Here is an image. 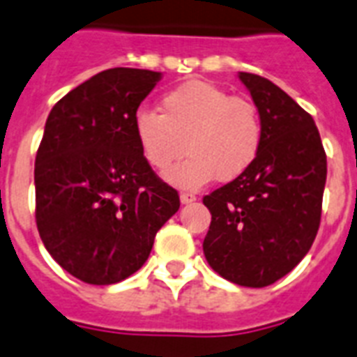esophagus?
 I'll return each instance as SVG.
<instances>
[{
  "mask_svg": "<svg viewBox=\"0 0 357 357\" xmlns=\"http://www.w3.org/2000/svg\"><path fill=\"white\" fill-rule=\"evenodd\" d=\"M179 200H181V204H192V202H196V196L192 192H181Z\"/></svg>",
  "mask_w": 357,
  "mask_h": 357,
  "instance_id": "esophagus-1",
  "label": "esophagus"
}]
</instances>
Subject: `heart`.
I'll list each match as a JSON object with an SVG mask.
<instances>
[{"mask_svg":"<svg viewBox=\"0 0 357 357\" xmlns=\"http://www.w3.org/2000/svg\"><path fill=\"white\" fill-rule=\"evenodd\" d=\"M159 111L133 114L135 140L155 172L168 170L183 150L189 153L167 174L179 189H200L215 178L234 181L259 157L265 128L257 105L246 98L195 79L168 91Z\"/></svg>","mask_w":357,"mask_h":357,"instance_id":"obj_1","label":"heart"}]
</instances>
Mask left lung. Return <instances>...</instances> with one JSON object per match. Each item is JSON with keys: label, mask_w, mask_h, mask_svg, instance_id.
<instances>
[{"label": "left lung", "mask_w": 357, "mask_h": 357, "mask_svg": "<svg viewBox=\"0 0 357 357\" xmlns=\"http://www.w3.org/2000/svg\"><path fill=\"white\" fill-rule=\"evenodd\" d=\"M265 128L257 161L204 206L211 226L204 254L243 287H266L293 271L315 241L326 185V153L310 113L261 75L238 72Z\"/></svg>", "instance_id": "obj_1"}]
</instances>
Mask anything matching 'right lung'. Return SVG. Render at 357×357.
<instances>
[{"label":"right lung","mask_w":357,"mask_h":357,"mask_svg":"<svg viewBox=\"0 0 357 357\" xmlns=\"http://www.w3.org/2000/svg\"><path fill=\"white\" fill-rule=\"evenodd\" d=\"M161 72L111 68L53 105L35 159L36 228L53 259L92 285L144 265L155 234L179 209L140 155L133 114Z\"/></svg>","instance_id":"1"}]
</instances>
